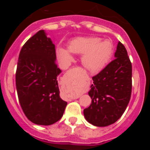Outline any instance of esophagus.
<instances>
[{
    "label": "esophagus",
    "instance_id": "esophagus-1",
    "mask_svg": "<svg viewBox=\"0 0 150 150\" xmlns=\"http://www.w3.org/2000/svg\"><path fill=\"white\" fill-rule=\"evenodd\" d=\"M79 96H77V97H73V98H71V100H74V99H76V98H78Z\"/></svg>",
    "mask_w": 150,
    "mask_h": 150
}]
</instances>
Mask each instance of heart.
Instances as JSON below:
<instances>
[{
  "instance_id": "heart-1",
  "label": "heart",
  "mask_w": 150,
  "mask_h": 150,
  "mask_svg": "<svg viewBox=\"0 0 150 150\" xmlns=\"http://www.w3.org/2000/svg\"><path fill=\"white\" fill-rule=\"evenodd\" d=\"M101 40L95 37L76 38L70 42L68 50L58 49L57 58L62 65L67 67L73 61L71 52L83 55V67L91 73L99 72L107 65L113 53L112 42L110 40Z\"/></svg>"
}]
</instances>
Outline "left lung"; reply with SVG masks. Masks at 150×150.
I'll list each match as a JSON object with an SVG mask.
<instances>
[{"instance_id":"left-lung-1","label":"left lung","mask_w":150,"mask_h":150,"mask_svg":"<svg viewBox=\"0 0 150 150\" xmlns=\"http://www.w3.org/2000/svg\"><path fill=\"white\" fill-rule=\"evenodd\" d=\"M116 59L92 77L88 95L91 104L83 110L86 120L98 127L113 124L124 113L132 95V63L124 45L119 42Z\"/></svg>"}]
</instances>
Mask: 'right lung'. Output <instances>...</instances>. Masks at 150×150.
<instances>
[{
	"instance_id": "1",
	"label": "right lung",
	"mask_w": 150,
	"mask_h": 150,
	"mask_svg": "<svg viewBox=\"0 0 150 150\" xmlns=\"http://www.w3.org/2000/svg\"><path fill=\"white\" fill-rule=\"evenodd\" d=\"M55 45L44 30L28 40L18 56L16 85L20 105L33 123L50 125L63 116L67 103L59 95Z\"/></svg>"
}]
</instances>
